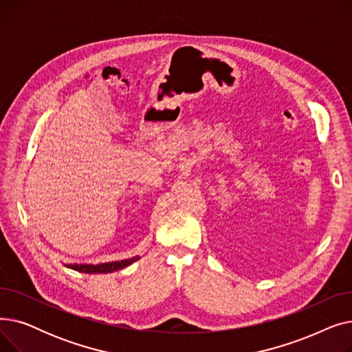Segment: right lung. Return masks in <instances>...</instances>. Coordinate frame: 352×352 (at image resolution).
Returning a JSON list of instances; mask_svg holds the SVG:
<instances>
[{
  "label": "right lung",
  "instance_id": "add662e5",
  "mask_svg": "<svg viewBox=\"0 0 352 352\" xmlns=\"http://www.w3.org/2000/svg\"><path fill=\"white\" fill-rule=\"evenodd\" d=\"M138 258H129V260H122V261H116V263H105V264H98V265H68L71 270H76L80 272H87V274H107V272H113L117 270H121L124 267H128L131 263H134Z\"/></svg>",
  "mask_w": 352,
  "mask_h": 352
}]
</instances>
